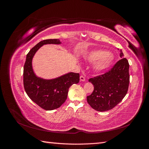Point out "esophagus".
Here are the masks:
<instances>
[{
    "mask_svg": "<svg viewBox=\"0 0 149 149\" xmlns=\"http://www.w3.org/2000/svg\"><path fill=\"white\" fill-rule=\"evenodd\" d=\"M80 81H85V80H86V79H85V77L84 76H83V75H81L80 76Z\"/></svg>",
    "mask_w": 149,
    "mask_h": 149,
    "instance_id": "esophagus-1",
    "label": "esophagus"
}]
</instances>
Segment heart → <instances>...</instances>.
<instances>
[{"label":"heart","mask_w":149,"mask_h":149,"mask_svg":"<svg viewBox=\"0 0 149 149\" xmlns=\"http://www.w3.org/2000/svg\"><path fill=\"white\" fill-rule=\"evenodd\" d=\"M89 62H94L93 68L96 72L106 71L112 64L114 56L107 51L104 49H96L90 52L85 57Z\"/></svg>","instance_id":"b5f03b06"}]
</instances>
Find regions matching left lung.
Returning <instances> with one entry per match:
<instances>
[{
    "label": "left lung",
    "mask_w": 149,
    "mask_h": 149,
    "mask_svg": "<svg viewBox=\"0 0 149 149\" xmlns=\"http://www.w3.org/2000/svg\"><path fill=\"white\" fill-rule=\"evenodd\" d=\"M121 59L111 70L102 75L90 78L94 91L87 96V101L96 111L102 112L112 109L123 100L128 91L129 64L120 49Z\"/></svg>",
    "instance_id": "obj_1"
}]
</instances>
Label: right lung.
<instances>
[{
	"label": "right lung",
	"mask_w": 149,
	"mask_h": 149,
	"mask_svg": "<svg viewBox=\"0 0 149 149\" xmlns=\"http://www.w3.org/2000/svg\"><path fill=\"white\" fill-rule=\"evenodd\" d=\"M61 43L59 39L40 42L26 55L24 67V85L26 93L35 103L47 111L60 107L66 100L70 87L79 81V74L73 72L51 79L40 78L35 73L32 60L38 49L44 45Z\"/></svg>",
	"instance_id": "obj_1"
}]
</instances>
